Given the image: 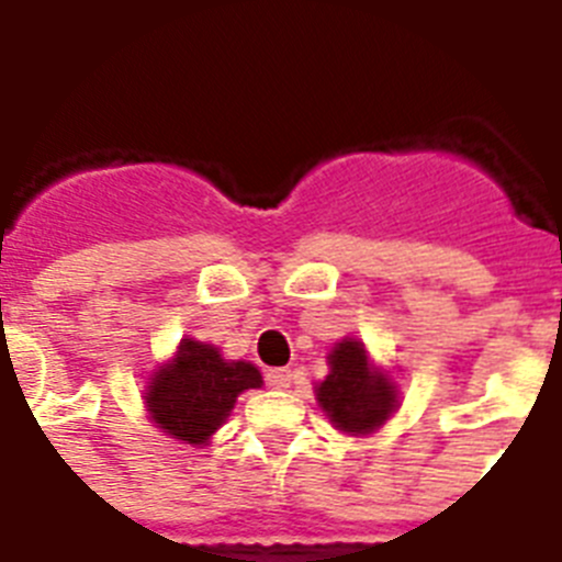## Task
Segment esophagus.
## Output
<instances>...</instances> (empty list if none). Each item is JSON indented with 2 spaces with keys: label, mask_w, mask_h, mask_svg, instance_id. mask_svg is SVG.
<instances>
[{
  "label": "esophagus",
  "mask_w": 562,
  "mask_h": 562,
  "mask_svg": "<svg viewBox=\"0 0 562 562\" xmlns=\"http://www.w3.org/2000/svg\"><path fill=\"white\" fill-rule=\"evenodd\" d=\"M267 385H272V389H290L293 385V371L290 368H272V371H267Z\"/></svg>",
  "instance_id": "obj_1"
}]
</instances>
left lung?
<instances>
[{
	"instance_id": "obj_1",
	"label": "left lung",
	"mask_w": 562,
	"mask_h": 562,
	"mask_svg": "<svg viewBox=\"0 0 562 562\" xmlns=\"http://www.w3.org/2000/svg\"><path fill=\"white\" fill-rule=\"evenodd\" d=\"M327 376L313 385L318 408L345 435H371L401 408V392L383 368L368 357L366 345L345 336L327 353Z\"/></svg>"
}]
</instances>
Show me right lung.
I'll list each match as a JSON object with an SVG mask.
<instances>
[{"label":"right lung","instance_id":"add662e5","mask_svg":"<svg viewBox=\"0 0 562 562\" xmlns=\"http://www.w3.org/2000/svg\"><path fill=\"white\" fill-rule=\"evenodd\" d=\"M260 385L263 376L252 362L226 359L217 345L182 339L177 353L147 376L145 408L159 432L191 447H205L226 424L237 397Z\"/></svg>","mask_w":562,"mask_h":562}]
</instances>
